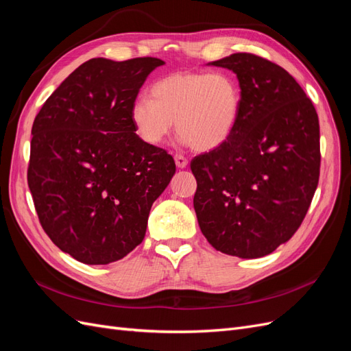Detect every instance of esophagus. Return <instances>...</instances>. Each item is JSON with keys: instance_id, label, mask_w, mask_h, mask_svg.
Instances as JSON below:
<instances>
[{"instance_id": "obj_1", "label": "esophagus", "mask_w": 351, "mask_h": 351, "mask_svg": "<svg viewBox=\"0 0 351 351\" xmlns=\"http://www.w3.org/2000/svg\"><path fill=\"white\" fill-rule=\"evenodd\" d=\"M174 161H176V165H177L178 168H186L187 164H189L187 159H186L183 155H180V154L174 155Z\"/></svg>"}]
</instances>
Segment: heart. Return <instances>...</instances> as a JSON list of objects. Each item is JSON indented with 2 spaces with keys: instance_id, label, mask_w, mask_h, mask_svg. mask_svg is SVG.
<instances>
[{
  "instance_id": "1",
  "label": "heart",
  "mask_w": 351,
  "mask_h": 351,
  "mask_svg": "<svg viewBox=\"0 0 351 351\" xmlns=\"http://www.w3.org/2000/svg\"><path fill=\"white\" fill-rule=\"evenodd\" d=\"M241 86L228 71H178L156 80L151 99L137 98L130 119L147 145H161L174 121L180 142L212 151L234 132L241 111Z\"/></svg>"
}]
</instances>
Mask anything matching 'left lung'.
<instances>
[{
	"instance_id": "left-lung-1",
	"label": "left lung",
	"mask_w": 351,
	"mask_h": 351,
	"mask_svg": "<svg viewBox=\"0 0 351 351\" xmlns=\"http://www.w3.org/2000/svg\"><path fill=\"white\" fill-rule=\"evenodd\" d=\"M236 73L241 111L228 139L197 155L193 206L202 234L217 250L262 258L289 241L319 182V120L289 71L237 52L209 62Z\"/></svg>"
}]
</instances>
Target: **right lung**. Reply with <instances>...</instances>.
Segmentation results:
<instances>
[{"mask_svg": "<svg viewBox=\"0 0 351 351\" xmlns=\"http://www.w3.org/2000/svg\"><path fill=\"white\" fill-rule=\"evenodd\" d=\"M152 57L83 62L42 105L32 125L27 184L42 228L76 261L107 265L142 243L147 217L176 173L167 151L130 119Z\"/></svg>", "mask_w": 351, "mask_h": 351, "instance_id": "obj_1", "label": "right lung"}]
</instances>
